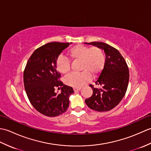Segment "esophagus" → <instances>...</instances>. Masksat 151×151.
<instances>
[{
  "instance_id": "obj_1",
  "label": "esophagus",
  "mask_w": 151,
  "mask_h": 151,
  "mask_svg": "<svg viewBox=\"0 0 151 151\" xmlns=\"http://www.w3.org/2000/svg\"><path fill=\"white\" fill-rule=\"evenodd\" d=\"M81 88H73V90H74V91H75V92L81 90Z\"/></svg>"
}]
</instances>
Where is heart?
<instances>
[{
    "label": "heart",
    "instance_id": "1",
    "mask_svg": "<svg viewBox=\"0 0 151 151\" xmlns=\"http://www.w3.org/2000/svg\"><path fill=\"white\" fill-rule=\"evenodd\" d=\"M67 53L73 62L80 61V70H83L80 73H71L65 77V84L73 88H81L90 81L91 75L97 76L104 69V54L98 47L76 45L70 48ZM56 65L58 71L63 75H66L70 70V61L63 56L58 58Z\"/></svg>",
    "mask_w": 151,
    "mask_h": 151
}]
</instances>
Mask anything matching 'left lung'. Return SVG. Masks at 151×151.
<instances>
[{
	"instance_id": "1",
	"label": "left lung",
	"mask_w": 151,
	"mask_h": 151,
	"mask_svg": "<svg viewBox=\"0 0 151 151\" xmlns=\"http://www.w3.org/2000/svg\"><path fill=\"white\" fill-rule=\"evenodd\" d=\"M85 43L101 48L106 54L104 69L95 82V84L101 86L102 88L89 85L93 94L86 99V104L95 111H109L119 103L126 93L129 81V67L124 58L114 47L99 41Z\"/></svg>"
}]
</instances>
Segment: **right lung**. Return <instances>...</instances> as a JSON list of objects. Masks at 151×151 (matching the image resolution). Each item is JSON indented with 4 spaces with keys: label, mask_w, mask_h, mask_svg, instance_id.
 Instances as JSON below:
<instances>
[{
    "label": "right lung",
    "mask_w": 151,
    "mask_h": 151,
    "mask_svg": "<svg viewBox=\"0 0 151 151\" xmlns=\"http://www.w3.org/2000/svg\"><path fill=\"white\" fill-rule=\"evenodd\" d=\"M71 43L51 42L38 48L28 59L23 73L27 97L34 108L44 115L56 117L69 107L73 88L60 81L56 62L60 53ZM61 88L57 94L55 88Z\"/></svg>",
    "instance_id": "right-lung-1"
}]
</instances>
